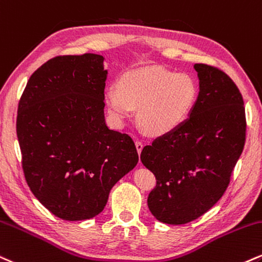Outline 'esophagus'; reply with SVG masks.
I'll use <instances>...</instances> for the list:
<instances>
[{
    "label": "esophagus",
    "mask_w": 262,
    "mask_h": 262,
    "mask_svg": "<svg viewBox=\"0 0 262 262\" xmlns=\"http://www.w3.org/2000/svg\"><path fill=\"white\" fill-rule=\"evenodd\" d=\"M135 147H137V151H138V154H141V151H143V147H144V144L141 143L140 140H135Z\"/></svg>",
    "instance_id": "1"
}]
</instances>
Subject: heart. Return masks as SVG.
Returning a JSON list of instances; mask_svg holds the SVG:
<instances>
[{
	"label": "heart",
	"mask_w": 262,
	"mask_h": 262,
	"mask_svg": "<svg viewBox=\"0 0 262 262\" xmlns=\"http://www.w3.org/2000/svg\"><path fill=\"white\" fill-rule=\"evenodd\" d=\"M198 99L188 74L144 67L123 74L118 88H107L103 101L110 117L122 127L138 108V122L150 135H166L187 121Z\"/></svg>",
	"instance_id": "heart-1"
}]
</instances>
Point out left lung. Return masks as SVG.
<instances>
[{"label":"left lung","instance_id":"obj_1","mask_svg":"<svg viewBox=\"0 0 262 262\" xmlns=\"http://www.w3.org/2000/svg\"><path fill=\"white\" fill-rule=\"evenodd\" d=\"M199 94L178 129L141 151L156 177L147 206L167 225H184L222 198L245 143V110L237 85L222 71L196 63Z\"/></svg>","mask_w":262,"mask_h":262}]
</instances>
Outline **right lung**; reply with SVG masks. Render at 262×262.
Returning <instances> with one entry per match:
<instances>
[{"mask_svg": "<svg viewBox=\"0 0 262 262\" xmlns=\"http://www.w3.org/2000/svg\"><path fill=\"white\" fill-rule=\"evenodd\" d=\"M103 62L95 53L50 59L28 80L18 106L28 185L67 221L99 215L113 185L139 161L132 138L106 124Z\"/></svg>", "mask_w": 262, "mask_h": 262, "instance_id": "add662e5", "label": "right lung"}]
</instances>
